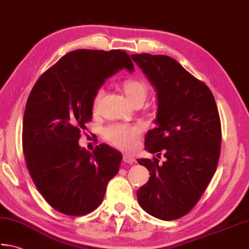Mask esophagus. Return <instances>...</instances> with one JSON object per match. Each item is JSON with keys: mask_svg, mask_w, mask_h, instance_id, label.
I'll return each mask as SVG.
<instances>
[{"mask_svg": "<svg viewBox=\"0 0 249 249\" xmlns=\"http://www.w3.org/2000/svg\"><path fill=\"white\" fill-rule=\"evenodd\" d=\"M123 160L125 163H130V165H132V163L135 162V159L132 156H130V155H124Z\"/></svg>", "mask_w": 249, "mask_h": 249, "instance_id": "obj_1", "label": "esophagus"}]
</instances>
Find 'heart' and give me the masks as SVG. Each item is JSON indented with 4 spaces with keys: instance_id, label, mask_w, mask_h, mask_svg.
Listing matches in <instances>:
<instances>
[{
    "instance_id": "obj_1",
    "label": "heart",
    "mask_w": 249,
    "mask_h": 249,
    "mask_svg": "<svg viewBox=\"0 0 249 249\" xmlns=\"http://www.w3.org/2000/svg\"><path fill=\"white\" fill-rule=\"evenodd\" d=\"M124 91L131 104L143 103L147 96V84L138 79H128L123 84ZM103 95V89H98L93 96L92 106L96 109ZM144 128L140 124H112L104 129V137L107 142L123 151H132L137 146Z\"/></svg>"
}]
</instances>
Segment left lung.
<instances>
[{
	"label": "left lung",
	"instance_id": "obj_1",
	"mask_svg": "<svg viewBox=\"0 0 249 249\" xmlns=\"http://www.w3.org/2000/svg\"><path fill=\"white\" fill-rule=\"evenodd\" d=\"M157 91V128L145 148L157 154L139 159L151 178L137 191L141 207L155 218L179 219L197 204L218 166L221 123L212 91L166 55L131 56ZM162 153L166 160L158 158Z\"/></svg>",
	"mask_w": 249,
	"mask_h": 249
}]
</instances>
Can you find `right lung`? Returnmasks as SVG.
Listing matches in <instances>:
<instances>
[{"instance_id":"1","label":"right lung","mask_w":249,"mask_h":249,"mask_svg":"<svg viewBox=\"0 0 249 249\" xmlns=\"http://www.w3.org/2000/svg\"><path fill=\"white\" fill-rule=\"evenodd\" d=\"M133 71L121 50H77L63 56L37 79L22 121V152L32 181L51 207L84 215L102 204L123 155L106 144L92 153L79 146L92 119V101L117 70Z\"/></svg>"}]
</instances>
